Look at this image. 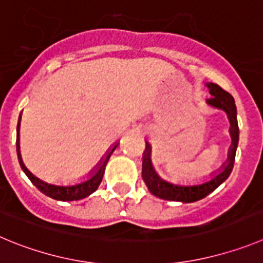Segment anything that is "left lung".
<instances>
[{"instance_id": "obj_1", "label": "left lung", "mask_w": 263, "mask_h": 263, "mask_svg": "<svg viewBox=\"0 0 263 263\" xmlns=\"http://www.w3.org/2000/svg\"><path fill=\"white\" fill-rule=\"evenodd\" d=\"M207 86L212 96L207 102L211 106H214V107L226 111L227 114H228L229 120H231L232 146L228 156V164L224 166L223 172L219 173L216 177H214L211 181L205 182V183L198 184V186H176V184L167 183V182L161 179L156 174V172L153 170L152 162H151V146L148 145L143 156L141 177H143L144 182L148 186L149 191L153 195L161 198V199L176 200V202L184 203L196 202V200L202 199V198H205L208 194H211L215 189L219 187L220 184L228 178L229 174L232 173V169H233L236 149H237L238 144V136H240V129H238L237 123V107H236L235 99H233V97L228 91L224 90L223 87H220L217 84L210 82Z\"/></svg>"}]
</instances>
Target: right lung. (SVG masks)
Here are the masks:
<instances>
[{"mask_svg":"<svg viewBox=\"0 0 263 263\" xmlns=\"http://www.w3.org/2000/svg\"><path fill=\"white\" fill-rule=\"evenodd\" d=\"M118 146V144L115 146H112L110 152L106 155L105 160L102 161V164L99 166V169L97 170V173L91 177L90 179H87V181L82 182L80 184H76V186H67V187H64V186H53V184H48L46 182L40 181L39 178H36L35 176H32L31 173L28 172L27 167L23 165L22 160H21V156H20V145L16 144V152H18V160H20V165L22 167L23 172L26 173V176L28 177V179L32 182V183L39 189L40 191L43 194H46L47 196L52 198V199H56V200H79L82 199V198H86L87 195H90L91 193L98 189L99 183L102 182V177H103V173H105V167L107 165V161L110 158V156L112 155V152L115 151V148Z\"/></svg>","mask_w":263,"mask_h":263,"instance_id":"right-lung-1","label":"right lung"}]
</instances>
